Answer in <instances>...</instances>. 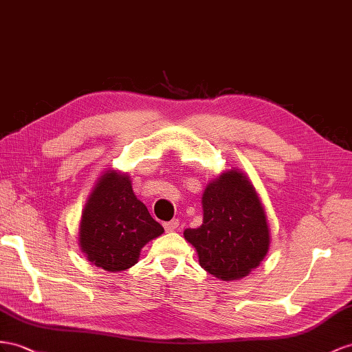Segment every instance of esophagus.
I'll return each mask as SVG.
<instances>
[{
	"label": "esophagus",
	"mask_w": 352,
	"mask_h": 352,
	"mask_svg": "<svg viewBox=\"0 0 352 352\" xmlns=\"http://www.w3.org/2000/svg\"><path fill=\"white\" fill-rule=\"evenodd\" d=\"M178 226H179V220H177V219L164 223V228H165L166 232H174V230L178 229Z\"/></svg>",
	"instance_id": "34e87169"
}]
</instances>
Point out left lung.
I'll use <instances>...</instances> for the list:
<instances>
[{
  "label": "left lung",
  "instance_id": "obj_1",
  "mask_svg": "<svg viewBox=\"0 0 352 352\" xmlns=\"http://www.w3.org/2000/svg\"><path fill=\"white\" fill-rule=\"evenodd\" d=\"M204 221L186 229L199 265L223 281L247 276L269 250L266 214L248 178L232 169L206 186L202 195Z\"/></svg>",
  "mask_w": 352,
  "mask_h": 352
}]
</instances>
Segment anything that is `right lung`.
<instances>
[{
	"label": "right lung",
	"mask_w": 352,
	"mask_h": 352,
	"mask_svg": "<svg viewBox=\"0 0 352 352\" xmlns=\"http://www.w3.org/2000/svg\"><path fill=\"white\" fill-rule=\"evenodd\" d=\"M164 233L133 195L129 177L108 170L95 186L80 221V247L89 262L108 272L129 269L141 248Z\"/></svg>",
	"instance_id": "add662e5"
}]
</instances>
